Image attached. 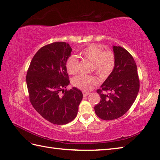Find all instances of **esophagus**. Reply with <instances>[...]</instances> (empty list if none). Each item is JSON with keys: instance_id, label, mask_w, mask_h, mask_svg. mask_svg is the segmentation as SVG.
Here are the masks:
<instances>
[{"instance_id": "esophagus-1", "label": "esophagus", "mask_w": 160, "mask_h": 160, "mask_svg": "<svg viewBox=\"0 0 160 160\" xmlns=\"http://www.w3.org/2000/svg\"><path fill=\"white\" fill-rule=\"evenodd\" d=\"M82 94H83L84 97H87V96H88L89 94V92H83Z\"/></svg>"}]
</instances>
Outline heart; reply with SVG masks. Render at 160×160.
I'll list each match as a JSON object with an SVG mask.
<instances>
[{
    "label": "heart",
    "instance_id": "obj_1",
    "mask_svg": "<svg viewBox=\"0 0 160 160\" xmlns=\"http://www.w3.org/2000/svg\"><path fill=\"white\" fill-rule=\"evenodd\" d=\"M80 54L90 62H93L96 72L101 77L108 75L115 66V56L110 50L102 51L96 45H90L82 49ZM79 61L75 55L69 56L66 61V68L69 74H75L78 71ZM98 82L97 78L92 75H79L73 78L72 85L82 90L92 89Z\"/></svg>",
    "mask_w": 160,
    "mask_h": 160
}]
</instances>
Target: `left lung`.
Here are the masks:
<instances>
[{
    "mask_svg": "<svg viewBox=\"0 0 160 160\" xmlns=\"http://www.w3.org/2000/svg\"><path fill=\"white\" fill-rule=\"evenodd\" d=\"M112 49L114 68L97 90L101 100L94 107L96 114L104 120H115L125 114L136 100L140 86L133 57L120 46H112Z\"/></svg>",
    "mask_w": 160,
    "mask_h": 160,
    "instance_id": "1",
    "label": "left lung"
}]
</instances>
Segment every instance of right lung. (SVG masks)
I'll list each match as a JSON object with an SVG mask.
<instances>
[{
	"label": "right lung",
	"instance_id": "right-lung-1",
	"mask_svg": "<svg viewBox=\"0 0 160 160\" xmlns=\"http://www.w3.org/2000/svg\"><path fill=\"white\" fill-rule=\"evenodd\" d=\"M71 51V46L64 42L45 45L34 55L27 71L26 79L32 106L54 124L73 120L82 99V92L76 88L63 89L70 83L66 61Z\"/></svg>",
	"mask_w": 160,
	"mask_h": 160
}]
</instances>
